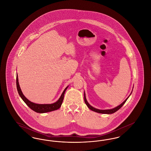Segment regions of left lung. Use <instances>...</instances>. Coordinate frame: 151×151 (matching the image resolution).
Wrapping results in <instances>:
<instances>
[{
  "mask_svg": "<svg viewBox=\"0 0 151 151\" xmlns=\"http://www.w3.org/2000/svg\"><path fill=\"white\" fill-rule=\"evenodd\" d=\"M129 97H127L125 100L123 102H122V104L121 105H119V106H116V108H114V109H109V110H99V109H96V108L92 107V106H91L88 101H86V94L84 92V101H85V103L87 105V106L89 108V109H91V110L94 111L95 112H97V113H102V114H113L114 113H115V111H116L117 110H118L119 109L121 108H122V106L124 105V104L126 102V101H127V100L128 99Z\"/></svg>",
  "mask_w": 151,
  "mask_h": 151,
  "instance_id": "left-lung-1",
  "label": "left lung"
}]
</instances>
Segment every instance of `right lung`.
<instances>
[{
	"mask_svg": "<svg viewBox=\"0 0 151 151\" xmlns=\"http://www.w3.org/2000/svg\"><path fill=\"white\" fill-rule=\"evenodd\" d=\"M18 81H19L18 80V76H17H17H16V86H17V89L18 93L19 94L20 96L21 97L22 100L25 102V103L29 106V108H30L32 110H33V111H36L37 113H44L52 111L57 110L59 108H60V107L62 105V102L63 101L65 92L66 89L68 88V86H67L65 88V89L62 94L61 96L60 97L59 100L56 102H55L54 104H37L32 102L31 101L28 100L24 96V94L22 93V90L20 89V87L19 86Z\"/></svg>",
	"mask_w": 151,
	"mask_h": 151,
	"instance_id": "obj_1",
	"label": "right lung"
}]
</instances>
